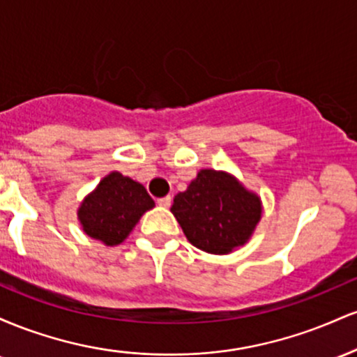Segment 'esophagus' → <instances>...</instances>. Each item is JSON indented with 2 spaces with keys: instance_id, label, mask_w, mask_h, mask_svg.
<instances>
[{
  "instance_id": "esophagus-1",
  "label": "esophagus",
  "mask_w": 357,
  "mask_h": 357,
  "mask_svg": "<svg viewBox=\"0 0 357 357\" xmlns=\"http://www.w3.org/2000/svg\"><path fill=\"white\" fill-rule=\"evenodd\" d=\"M171 203H173V198H171V196H165V198L158 199V204L162 208H169Z\"/></svg>"
}]
</instances>
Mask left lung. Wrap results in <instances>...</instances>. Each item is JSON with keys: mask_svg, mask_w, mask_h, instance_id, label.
<instances>
[{"mask_svg": "<svg viewBox=\"0 0 357 357\" xmlns=\"http://www.w3.org/2000/svg\"><path fill=\"white\" fill-rule=\"evenodd\" d=\"M171 211L190 243L213 255L243 247L261 218V202L225 171L202 169Z\"/></svg>", "mask_w": 357, "mask_h": 357, "instance_id": "1", "label": "left lung"}]
</instances>
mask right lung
Wrapping results in <instances>:
<instances>
[{"label":"right lung","instance_id":"1","mask_svg":"<svg viewBox=\"0 0 357 357\" xmlns=\"http://www.w3.org/2000/svg\"><path fill=\"white\" fill-rule=\"evenodd\" d=\"M154 202L146 188L117 171L105 176L79 208L84 231L107 247L122 243Z\"/></svg>","mask_w":357,"mask_h":357}]
</instances>
